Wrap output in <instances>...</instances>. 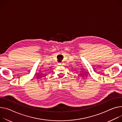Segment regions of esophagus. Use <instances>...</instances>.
<instances>
[{
    "label": "esophagus",
    "mask_w": 122,
    "mask_h": 122,
    "mask_svg": "<svg viewBox=\"0 0 122 122\" xmlns=\"http://www.w3.org/2000/svg\"><path fill=\"white\" fill-rule=\"evenodd\" d=\"M59 65L60 66H63L64 65V63L63 62H61V63H60L59 64Z\"/></svg>",
    "instance_id": "34e87169"
}]
</instances>
